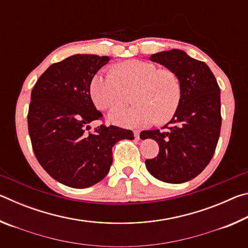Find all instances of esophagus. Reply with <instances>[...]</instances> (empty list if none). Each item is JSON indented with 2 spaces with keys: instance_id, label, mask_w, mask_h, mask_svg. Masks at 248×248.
Wrapping results in <instances>:
<instances>
[{
  "instance_id": "obj_1",
  "label": "esophagus",
  "mask_w": 248,
  "mask_h": 248,
  "mask_svg": "<svg viewBox=\"0 0 248 248\" xmlns=\"http://www.w3.org/2000/svg\"><path fill=\"white\" fill-rule=\"evenodd\" d=\"M133 133H134V138H136V139H140V131H139V130H134Z\"/></svg>"
}]
</instances>
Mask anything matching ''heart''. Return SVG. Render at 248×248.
<instances>
[{
  "mask_svg": "<svg viewBox=\"0 0 248 248\" xmlns=\"http://www.w3.org/2000/svg\"><path fill=\"white\" fill-rule=\"evenodd\" d=\"M133 107H116L109 112L112 124L125 128L145 127L170 121L183 98L178 74L170 69H158L152 62L128 60L114 66V73L99 71L91 79L90 94L96 107L106 110L123 104L125 91L134 90Z\"/></svg>",
  "mask_w": 248,
  "mask_h": 248,
  "instance_id": "1",
  "label": "heart"
}]
</instances>
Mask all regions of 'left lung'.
<instances>
[{"label":"left lung","mask_w":248,"mask_h":248,"mask_svg":"<svg viewBox=\"0 0 248 248\" xmlns=\"http://www.w3.org/2000/svg\"><path fill=\"white\" fill-rule=\"evenodd\" d=\"M150 59L178 74L183 98L162 130L141 132V139L150 138L159 146L157 156L145 161L146 169L162 182H188L205 169L215 154L222 120L220 87L204 62L182 50L158 52Z\"/></svg>","instance_id":"left-lung-1"}]
</instances>
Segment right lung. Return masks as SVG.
Listing matches in <instances>:
<instances>
[{"instance_id":"1","label":"right lung","mask_w":248,"mask_h":248,"mask_svg":"<svg viewBox=\"0 0 248 248\" xmlns=\"http://www.w3.org/2000/svg\"><path fill=\"white\" fill-rule=\"evenodd\" d=\"M109 61L95 54H75L50 65L31 91L28 132L36 158L59 183L72 188L93 186L108 174L112 146L133 139L131 130L116 125L95 128L102 120L90 94L91 79Z\"/></svg>"}]
</instances>
